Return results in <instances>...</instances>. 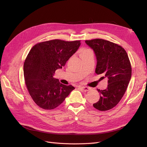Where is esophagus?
I'll list each match as a JSON object with an SVG mask.
<instances>
[{
    "label": "esophagus",
    "instance_id": "obj_1",
    "mask_svg": "<svg viewBox=\"0 0 147 147\" xmlns=\"http://www.w3.org/2000/svg\"><path fill=\"white\" fill-rule=\"evenodd\" d=\"M80 89L83 91H84V92H86V91H88L89 90H90V88L89 87H87V86H81L80 87Z\"/></svg>",
    "mask_w": 147,
    "mask_h": 147
}]
</instances>
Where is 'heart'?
Instances as JSON below:
<instances>
[{
    "label": "heart",
    "mask_w": 147,
    "mask_h": 147,
    "mask_svg": "<svg viewBox=\"0 0 147 147\" xmlns=\"http://www.w3.org/2000/svg\"><path fill=\"white\" fill-rule=\"evenodd\" d=\"M91 51L90 50H89V49H86V48H83L80 50V56L86 54V53H88Z\"/></svg>",
    "instance_id": "1"
}]
</instances>
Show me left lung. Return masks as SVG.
Returning a JSON list of instances; mask_svg holds the SVG:
<instances>
[{
	"mask_svg": "<svg viewBox=\"0 0 147 147\" xmlns=\"http://www.w3.org/2000/svg\"><path fill=\"white\" fill-rule=\"evenodd\" d=\"M85 43L95 53L96 73L103 74V77L108 79L105 90L97 89L100 99L93 107L100 111L112 109L121 99L131 78L132 69L127 54L121 46L105 40L93 39Z\"/></svg>",
	"mask_w": 147,
	"mask_h": 147,
	"instance_id": "1",
	"label": "left lung"
}]
</instances>
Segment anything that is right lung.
Here are the masks:
<instances>
[{"instance_id":"right-lung-1","label":"right lung","mask_w":147,"mask_h":147,"mask_svg":"<svg viewBox=\"0 0 147 147\" xmlns=\"http://www.w3.org/2000/svg\"><path fill=\"white\" fill-rule=\"evenodd\" d=\"M80 41L61 40L43 42L30 50L24 64V76L29 94L40 107L54 109L63 103L75 88L59 82L53 76L76 52Z\"/></svg>"}]
</instances>
